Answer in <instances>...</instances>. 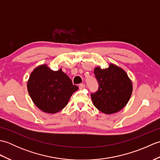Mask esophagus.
Returning a JSON list of instances; mask_svg holds the SVG:
<instances>
[{"instance_id":"34e87169","label":"esophagus","mask_w":160,"mask_h":160,"mask_svg":"<svg viewBox=\"0 0 160 160\" xmlns=\"http://www.w3.org/2000/svg\"><path fill=\"white\" fill-rule=\"evenodd\" d=\"M84 87H85V84H79V88L80 89H84Z\"/></svg>"}]
</instances>
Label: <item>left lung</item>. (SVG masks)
<instances>
[{
	"label": "left lung",
	"mask_w": 160,
	"mask_h": 160,
	"mask_svg": "<svg viewBox=\"0 0 160 160\" xmlns=\"http://www.w3.org/2000/svg\"><path fill=\"white\" fill-rule=\"evenodd\" d=\"M95 76L99 84L98 90L91 94L93 105L106 114L122 109L130 99L132 85L125 71L113 64L107 69L95 68Z\"/></svg>",
	"instance_id": "left-lung-1"
}]
</instances>
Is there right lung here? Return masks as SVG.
I'll list each match as a JSON object with an SVG mask.
<instances>
[{
  "mask_svg": "<svg viewBox=\"0 0 160 160\" xmlns=\"http://www.w3.org/2000/svg\"><path fill=\"white\" fill-rule=\"evenodd\" d=\"M78 87L62 69L53 71L46 64L34 69L28 82V93L40 110L56 113L67 106L70 97Z\"/></svg>",
  "mask_w": 160,
  "mask_h": 160,
  "instance_id": "obj_1",
  "label": "right lung"
}]
</instances>
